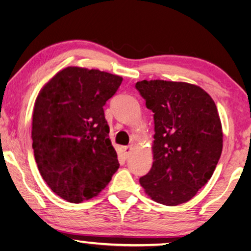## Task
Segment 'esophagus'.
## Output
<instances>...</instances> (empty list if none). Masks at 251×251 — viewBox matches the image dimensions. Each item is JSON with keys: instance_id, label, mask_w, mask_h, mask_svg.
<instances>
[{"instance_id": "34e87169", "label": "esophagus", "mask_w": 251, "mask_h": 251, "mask_svg": "<svg viewBox=\"0 0 251 251\" xmlns=\"http://www.w3.org/2000/svg\"><path fill=\"white\" fill-rule=\"evenodd\" d=\"M133 151V146H125L124 147V152H125V156L128 157L129 154Z\"/></svg>"}]
</instances>
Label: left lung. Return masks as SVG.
Masks as SVG:
<instances>
[{
  "label": "left lung",
  "instance_id": "1",
  "mask_svg": "<svg viewBox=\"0 0 251 251\" xmlns=\"http://www.w3.org/2000/svg\"><path fill=\"white\" fill-rule=\"evenodd\" d=\"M136 89L153 112V162L139 183L154 202L176 206L207 183L223 149L222 123L213 99L186 82L144 80Z\"/></svg>",
  "mask_w": 251,
  "mask_h": 251
}]
</instances>
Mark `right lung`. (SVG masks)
<instances>
[{
	"instance_id": "1",
	"label": "right lung",
	"mask_w": 251,
	"mask_h": 251,
	"mask_svg": "<svg viewBox=\"0 0 251 251\" xmlns=\"http://www.w3.org/2000/svg\"><path fill=\"white\" fill-rule=\"evenodd\" d=\"M123 78L68 67L40 90L33 114V149L52 192L81 203L101 192L120 167L103 106Z\"/></svg>"
}]
</instances>
